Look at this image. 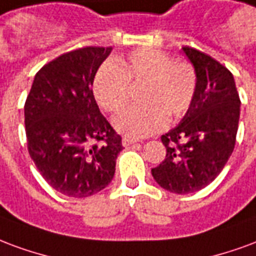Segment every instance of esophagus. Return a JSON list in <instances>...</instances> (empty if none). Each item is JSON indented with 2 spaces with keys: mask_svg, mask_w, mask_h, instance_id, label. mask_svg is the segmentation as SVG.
<instances>
[{
  "mask_svg": "<svg viewBox=\"0 0 256 256\" xmlns=\"http://www.w3.org/2000/svg\"><path fill=\"white\" fill-rule=\"evenodd\" d=\"M134 143H136V139H132V138H122V146L124 147H128L130 146V144H134Z\"/></svg>",
  "mask_w": 256,
  "mask_h": 256,
  "instance_id": "obj_1",
  "label": "esophagus"
}]
</instances>
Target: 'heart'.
Returning a JSON list of instances; mask_svg holds the SVG:
<instances>
[{"label":"heart","instance_id":"obj_1","mask_svg":"<svg viewBox=\"0 0 256 256\" xmlns=\"http://www.w3.org/2000/svg\"><path fill=\"white\" fill-rule=\"evenodd\" d=\"M136 86H140L138 100L142 104L120 113L114 126L126 135L142 138L187 113L196 95V69L188 60H173L166 52L143 48L116 64L106 61L100 65L92 91L106 112L117 113L130 100V87Z\"/></svg>","mask_w":256,"mask_h":256}]
</instances>
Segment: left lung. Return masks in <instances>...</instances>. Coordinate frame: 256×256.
Instances as JSON below:
<instances>
[{
    "label": "left lung",
    "instance_id": "obj_1",
    "mask_svg": "<svg viewBox=\"0 0 256 256\" xmlns=\"http://www.w3.org/2000/svg\"><path fill=\"white\" fill-rule=\"evenodd\" d=\"M182 50L196 69V95L182 122L161 136L166 156L151 169L162 188L182 195L202 190L221 173L236 144L240 117L232 72L200 50Z\"/></svg>",
    "mask_w": 256,
    "mask_h": 256
}]
</instances>
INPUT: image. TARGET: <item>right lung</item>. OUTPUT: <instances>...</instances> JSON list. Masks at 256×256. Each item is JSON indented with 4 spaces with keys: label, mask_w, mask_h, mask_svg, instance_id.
Here are the masks:
<instances>
[{
    "label": "right lung",
    "mask_w": 256,
    "mask_h": 256,
    "mask_svg": "<svg viewBox=\"0 0 256 256\" xmlns=\"http://www.w3.org/2000/svg\"><path fill=\"white\" fill-rule=\"evenodd\" d=\"M110 52V46H86L61 54L39 69L26 100L30 156L50 187L65 196L102 191L124 148L92 94L95 74Z\"/></svg>",
    "instance_id": "1"
}]
</instances>
